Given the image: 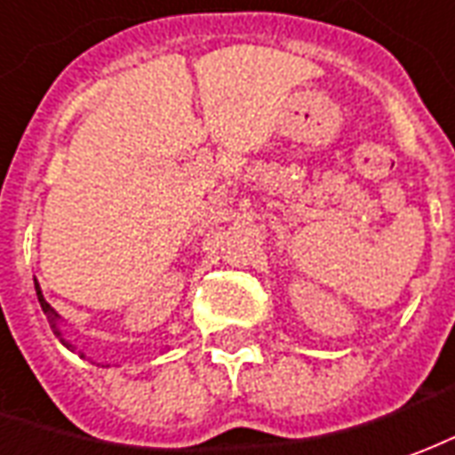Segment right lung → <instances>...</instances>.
I'll return each instance as SVG.
<instances>
[{
  "label": "right lung",
  "instance_id": "1",
  "mask_svg": "<svg viewBox=\"0 0 455 455\" xmlns=\"http://www.w3.org/2000/svg\"><path fill=\"white\" fill-rule=\"evenodd\" d=\"M33 281H36V278H33ZM36 296H38V303H41L43 313H45L48 323H51L52 334H55V337H58V339L62 341V344H65L69 351H77V347H75V344H72V341L65 337V332H62V324H65V320H62V317L58 315V310H55V307H51V303H48V300L43 298V291H41V286H38V281H36ZM77 354L82 356V359H87V356H84V351H77Z\"/></svg>",
  "mask_w": 455,
  "mask_h": 455
}]
</instances>
